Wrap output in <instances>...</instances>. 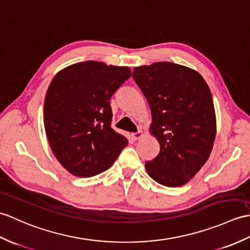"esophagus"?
Masks as SVG:
<instances>
[{
	"mask_svg": "<svg viewBox=\"0 0 250 250\" xmlns=\"http://www.w3.org/2000/svg\"><path fill=\"white\" fill-rule=\"evenodd\" d=\"M131 136H132V138H134L135 140H139V139H141V138H142L143 134H142V131H137V132H135V134H132Z\"/></svg>",
	"mask_w": 250,
	"mask_h": 250,
	"instance_id": "obj_1",
	"label": "esophagus"
}]
</instances>
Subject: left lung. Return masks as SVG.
<instances>
[{
    "mask_svg": "<svg viewBox=\"0 0 250 250\" xmlns=\"http://www.w3.org/2000/svg\"><path fill=\"white\" fill-rule=\"evenodd\" d=\"M132 78L148 103L149 131L160 144L157 156L146 163L147 174L164 186L184 185L213 148L216 118L208 85L196 70L171 62L135 67Z\"/></svg>",
    "mask_w": 250,
    "mask_h": 250,
    "instance_id": "8db88e82",
    "label": "left lung"
}]
</instances>
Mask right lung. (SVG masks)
<instances>
[{"mask_svg":"<svg viewBox=\"0 0 250 250\" xmlns=\"http://www.w3.org/2000/svg\"><path fill=\"white\" fill-rule=\"evenodd\" d=\"M127 66L95 61L55 75L43 104V124L54 156L71 174L90 177L108 170L128 141L111 127L110 98L129 79Z\"/></svg>","mask_w":250,"mask_h":250,"instance_id":"1","label":"right lung"}]
</instances>
